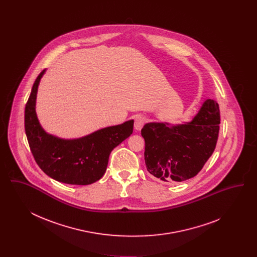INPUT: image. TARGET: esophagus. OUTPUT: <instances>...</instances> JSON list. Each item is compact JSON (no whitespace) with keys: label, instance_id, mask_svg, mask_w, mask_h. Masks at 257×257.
Returning <instances> with one entry per match:
<instances>
[{"label":"esophagus","instance_id":"esophagus-1","mask_svg":"<svg viewBox=\"0 0 257 257\" xmlns=\"http://www.w3.org/2000/svg\"><path fill=\"white\" fill-rule=\"evenodd\" d=\"M146 121H147V118H146L145 116H143V115L137 116L136 119H135V129H136L137 131H140V130L143 128V126H144V124L146 123Z\"/></svg>","mask_w":257,"mask_h":257}]
</instances>
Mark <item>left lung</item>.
<instances>
[{
    "mask_svg": "<svg viewBox=\"0 0 257 257\" xmlns=\"http://www.w3.org/2000/svg\"><path fill=\"white\" fill-rule=\"evenodd\" d=\"M220 123L219 104L212 99L203 103L191 122L171 127L147 123L142 129L147 171L171 184L196 176L216 148Z\"/></svg>",
    "mask_w": 257,
    "mask_h": 257,
    "instance_id": "1",
    "label": "left lung"
}]
</instances>
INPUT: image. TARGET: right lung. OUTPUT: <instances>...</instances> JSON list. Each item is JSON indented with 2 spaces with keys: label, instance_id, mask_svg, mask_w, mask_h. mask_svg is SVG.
<instances>
[{
  "label": "right lung",
  "instance_id": "1",
  "mask_svg": "<svg viewBox=\"0 0 257 257\" xmlns=\"http://www.w3.org/2000/svg\"><path fill=\"white\" fill-rule=\"evenodd\" d=\"M41 71L34 83L25 108V131L38 167L51 178L71 185L96 182L107 170L111 150L133 133L134 120L98 130L77 140H62L47 134L36 113V99Z\"/></svg>",
  "mask_w": 257,
  "mask_h": 257
}]
</instances>
